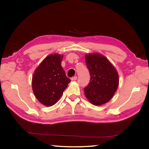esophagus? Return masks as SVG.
<instances>
[{
	"mask_svg": "<svg viewBox=\"0 0 149 149\" xmlns=\"http://www.w3.org/2000/svg\"><path fill=\"white\" fill-rule=\"evenodd\" d=\"M77 76H74V77H72L71 78V79H72V81H75V80L77 79Z\"/></svg>",
	"mask_w": 149,
	"mask_h": 149,
	"instance_id": "34e87169",
	"label": "esophagus"
}]
</instances>
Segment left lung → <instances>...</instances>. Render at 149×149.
<instances>
[{
	"instance_id": "8db88e82",
	"label": "left lung",
	"mask_w": 149,
	"mask_h": 149,
	"mask_svg": "<svg viewBox=\"0 0 149 149\" xmlns=\"http://www.w3.org/2000/svg\"><path fill=\"white\" fill-rule=\"evenodd\" d=\"M85 63L91 75L89 85L84 88L85 97L93 104H104L112 99L118 87L116 70L107 58L98 53L87 54Z\"/></svg>"
}]
</instances>
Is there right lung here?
<instances>
[{
	"label": "right lung",
	"instance_id": "add662e5",
	"mask_svg": "<svg viewBox=\"0 0 149 149\" xmlns=\"http://www.w3.org/2000/svg\"><path fill=\"white\" fill-rule=\"evenodd\" d=\"M62 59L61 54L49 55L37 68L33 75L34 95L46 107L56 104L71 81L61 65Z\"/></svg>",
	"mask_w": 149,
	"mask_h": 149
}]
</instances>
